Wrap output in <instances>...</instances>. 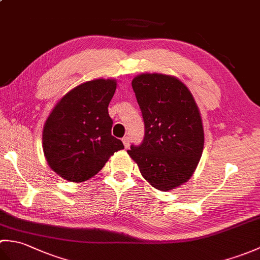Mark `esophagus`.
I'll return each mask as SVG.
<instances>
[{
    "instance_id": "34e87169",
    "label": "esophagus",
    "mask_w": 260,
    "mask_h": 260,
    "mask_svg": "<svg viewBox=\"0 0 260 260\" xmlns=\"http://www.w3.org/2000/svg\"><path fill=\"white\" fill-rule=\"evenodd\" d=\"M123 143H124V146H125V148H128L129 147V143H131V139L128 136H125V137H123Z\"/></svg>"
}]
</instances>
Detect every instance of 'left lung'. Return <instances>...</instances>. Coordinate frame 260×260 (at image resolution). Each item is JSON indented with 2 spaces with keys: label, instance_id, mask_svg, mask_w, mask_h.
Here are the masks:
<instances>
[{
  "label": "left lung",
  "instance_id": "8db88e82",
  "mask_svg": "<svg viewBox=\"0 0 260 260\" xmlns=\"http://www.w3.org/2000/svg\"><path fill=\"white\" fill-rule=\"evenodd\" d=\"M145 125L129 156L155 189L169 191L191 178L200 161L204 134L200 112L186 86L175 77L143 74L132 81Z\"/></svg>",
  "mask_w": 260,
  "mask_h": 260
}]
</instances>
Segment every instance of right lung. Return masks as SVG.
I'll return each instance as SVG.
<instances>
[{
  "mask_svg": "<svg viewBox=\"0 0 260 260\" xmlns=\"http://www.w3.org/2000/svg\"><path fill=\"white\" fill-rule=\"evenodd\" d=\"M116 90L113 79L87 81L64 95L43 128V152L54 172L70 182L92 178L115 152L123 150L112 135L108 105Z\"/></svg>",
  "mask_w": 260,
  "mask_h": 260,
  "instance_id": "right-lung-1",
  "label": "right lung"
}]
</instances>
